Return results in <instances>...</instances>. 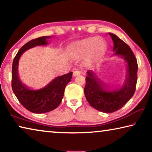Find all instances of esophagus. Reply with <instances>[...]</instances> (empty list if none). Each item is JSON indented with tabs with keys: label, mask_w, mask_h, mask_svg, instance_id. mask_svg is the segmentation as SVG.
Instances as JSON below:
<instances>
[{
	"label": "esophagus",
	"mask_w": 152,
	"mask_h": 152,
	"mask_svg": "<svg viewBox=\"0 0 152 152\" xmlns=\"http://www.w3.org/2000/svg\"><path fill=\"white\" fill-rule=\"evenodd\" d=\"M80 74H81V72L80 71L76 70V71H74V72H73V76H79Z\"/></svg>",
	"instance_id": "1"
}]
</instances>
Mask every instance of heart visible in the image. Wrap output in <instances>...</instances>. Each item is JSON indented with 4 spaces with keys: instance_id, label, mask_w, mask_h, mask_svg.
<instances>
[{
    "instance_id": "b5f03b06",
    "label": "heart",
    "mask_w": 152,
    "mask_h": 152,
    "mask_svg": "<svg viewBox=\"0 0 152 152\" xmlns=\"http://www.w3.org/2000/svg\"><path fill=\"white\" fill-rule=\"evenodd\" d=\"M74 51L81 57L87 56L89 63H96L103 58L107 51V43L99 37H92L76 43Z\"/></svg>"
}]
</instances>
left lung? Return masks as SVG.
Instances as JSON below:
<instances>
[{"label": "left lung", "instance_id": "left-lung-1", "mask_svg": "<svg viewBox=\"0 0 152 152\" xmlns=\"http://www.w3.org/2000/svg\"><path fill=\"white\" fill-rule=\"evenodd\" d=\"M113 42L114 55L120 56L127 64V74L119 89L108 91L103 82L91 70L87 72L84 94L88 103L99 111L110 113L119 110L132 99L137 80V62L132 49L117 37L109 33Z\"/></svg>", "mask_w": 152, "mask_h": 152}]
</instances>
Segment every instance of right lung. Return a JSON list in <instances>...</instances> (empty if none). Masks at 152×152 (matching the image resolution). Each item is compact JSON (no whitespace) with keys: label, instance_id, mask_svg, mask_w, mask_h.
<instances>
[{"label":"right lung","instance_id":"right-lung-1","mask_svg":"<svg viewBox=\"0 0 152 152\" xmlns=\"http://www.w3.org/2000/svg\"><path fill=\"white\" fill-rule=\"evenodd\" d=\"M49 36H43L32 39L25 44L18 51L12 61V89L20 103L25 109L34 113H45L57 108L63 99L64 90L71 81L72 72L56 77L44 88L39 90L29 89L22 83L18 75V64L25 51L37 45L48 44Z\"/></svg>","mask_w":152,"mask_h":152}]
</instances>
